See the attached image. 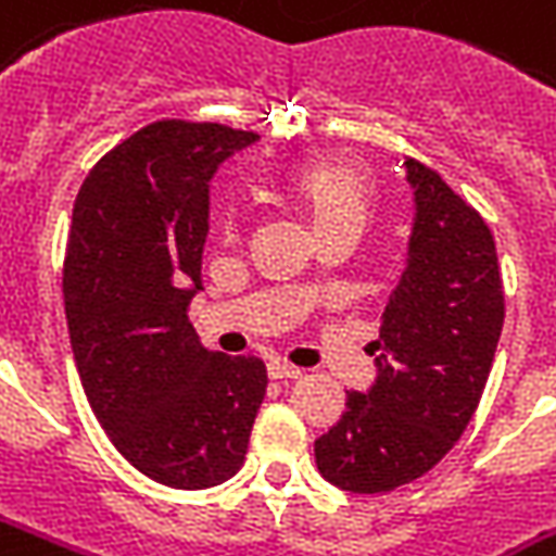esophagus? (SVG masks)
Masks as SVG:
<instances>
[{
  "label": "esophagus",
  "instance_id": "obj_1",
  "mask_svg": "<svg viewBox=\"0 0 556 556\" xmlns=\"http://www.w3.org/2000/svg\"><path fill=\"white\" fill-rule=\"evenodd\" d=\"M267 376H270V379H298L301 370L286 364V361H270V364H267Z\"/></svg>",
  "mask_w": 556,
  "mask_h": 556
}]
</instances>
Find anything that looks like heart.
Returning <instances> with one entry per match:
<instances>
[{
    "mask_svg": "<svg viewBox=\"0 0 556 556\" xmlns=\"http://www.w3.org/2000/svg\"><path fill=\"white\" fill-rule=\"evenodd\" d=\"M282 195L301 213L313 238L355 235L370 223L379 204V184L372 170L345 153H318L282 177Z\"/></svg>",
    "mask_w": 556,
    "mask_h": 556,
    "instance_id": "obj_1",
    "label": "heart"
}]
</instances>
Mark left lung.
Returning <instances> with one entry per match:
<instances>
[{
	"mask_svg": "<svg viewBox=\"0 0 556 556\" xmlns=\"http://www.w3.org/2000/svg\"><path fill=\"white\" fill-rule=\"evenodd\" d=\"M413 231L388 298L376 382L345 394L316 440V467L352 494H386L448 454L479 406L503 331V279L491 228L437 170L406 159Z\"/></svg>",
	"mask_w": 556,
	"mask_h": 556,
	"instance_id": "obj_1",
	"label": "left lung"
}]
</instances>
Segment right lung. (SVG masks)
I'll return each mask as SVG.
<instances>
[{
    "mask_svg": "<svg viewBox=\"0 0 556 556\" xmlns=\"http://www.w3.org/2000/svg\"><path fill=\"white\" fill-rule=\"evenodd\" d=\"M255 141L153 123L89 170L72 213L62 294L89 406L131 467L180 491L243 467L265 400V364L211 352L186 318L204 289L213 174Z\"/></svg>",
    "mask_w": 556,
    "mask_h": 556,
    "instance_id": "add662e5",
    "label": "right lung"
}]
</instances>
